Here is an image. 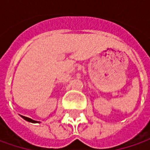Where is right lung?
<instances>
[{"label": "right lung", "instance_id": "right-lung-1", "mask_svg": "<svg viewBox=\"0 0 150 150\" xmlns=\"http://www.w3.org/2000/svg\"><path fill=\"white\" fill-rule=\"evenodd\" d=\"M21 117L24 118L25 120L28 121V122H31V123H36V122H37V121H35V120H32V119H31V118H26V117H25V116H21Z\"/></svg>", "mask_w": 150, "mask_h": 150}]
</instances>
